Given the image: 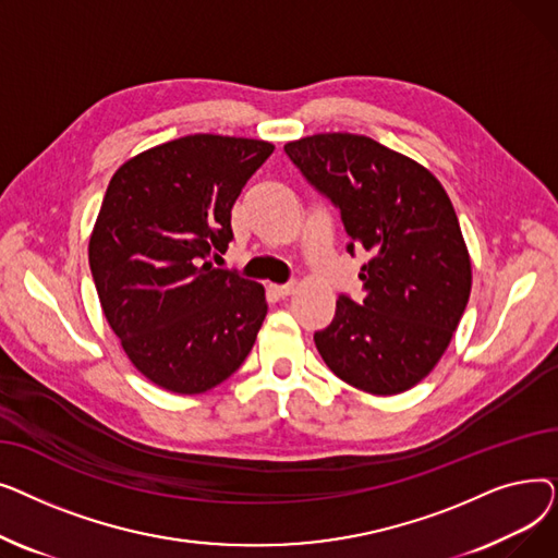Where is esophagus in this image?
<instances>
[{
    "instance_id": "obj_1",
    "label": "esophagus",
    "mask_w": 558,
    "mask_h": 558,
    "mask_svg": "<svg viewBox=\"0 0 558 558\" xmlns=\"http://www.w3.org/2000/svg\"><path fill=\"white\" fill-rule=\"evenodd\" d=\"M296 289V282L294 280H289V282H282V284H274V291H276V294L278 296H289L291 294V291H294Z\"/></svg>"
}]
</instances>
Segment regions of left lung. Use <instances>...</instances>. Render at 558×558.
<instances>
[{
  "label": "left lung",
  "mask_w": 558,
  "mask_h": 558,
  "mask_svg": "<svg viewBox=\"0 0 558 558\" xmlns=\"http://www.w3.org/2000/svg\"><path fill=\"white\" fill-rule=\"evenodd\" d=\"M284 154L337 208L345 251L368 253L364 299L339 294L332 324L314 332L320 357L362 391L412 389L446 353L471 296V257L446 190L364 135H312Z\"/></svg>",
  "instance_id": "left-lung-1"
}]
</instances>
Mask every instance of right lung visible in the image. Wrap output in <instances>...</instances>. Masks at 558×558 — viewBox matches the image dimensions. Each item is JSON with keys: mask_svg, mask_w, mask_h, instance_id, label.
Masks as SVG:
<instances>
[{"mask_svg": "<svg viewBox=\"0 0 558 558\" xmlns=\"http://www.w3.org/2000/svg\"><path fill=\"white\" fill-rule=\"evenodd\" d=\"M274 144L187 135L114 171L90 238L104 314L135 368L173 393H203L242 366L267 316L259 282L215 269L230 210Z\"/></svg>", "mask_w": 558, "mask_h": 558, "instance_id": "right-lung-1", "label": "right lung"}]
</instances>
